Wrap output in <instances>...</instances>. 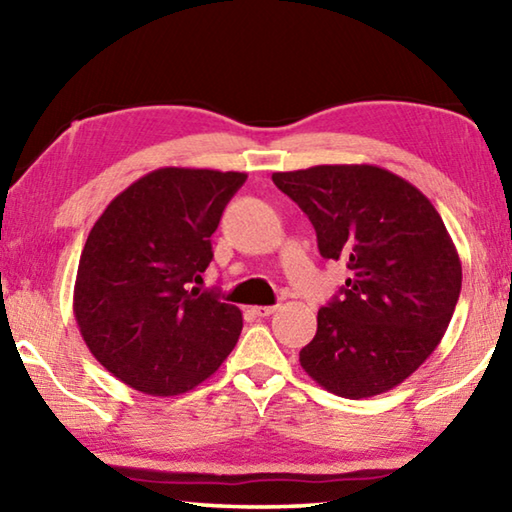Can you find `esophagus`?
I'll return each instance as SVG.
<instances>
[{
    "label": "esophagus",
    "instance_id": "obj_1",
    "mask_svg": "<svg viewBox=\"0 0 512 512\" xmlns=\"http://www.w3.org/2000/svg\"><path fill=\"white\" fill-rule=\"evenodd\" d=\"M253 311H255V314H257L259 318H264V316H271V314H275V311H277V305H264V307H255Z\"/></svg>",
    "mask_w": 512,
    "mask_h": 512
}]
</instances>
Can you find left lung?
I'll list each match as a JSON object with an SVG mask.
<instances>
[{"label":"left lung","mask_w":512,"mask_h":512,"mask_svg":"<svg viewBox=\"0 0 512 512\" xmlns=\"http://www.w3.org/2000/svg\"><path fill=\"white\" fill-rule=\"evenodd\" d=\"M273 183L309 216L320 255L350 268L300 366L348 400L391 391L436 350L461 293L443 219L418 187L372 164L277 171Z\"/></svg>","instance_id":"left-lung-1"}]
</instances>
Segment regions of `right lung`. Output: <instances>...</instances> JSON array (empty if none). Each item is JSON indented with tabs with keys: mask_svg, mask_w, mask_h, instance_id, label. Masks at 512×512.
<instances>
[{
	"mask_svg": "<svg viewBox=\"0 0 512 512\" xmlns=\"http://www.w3.org/2000/svg\"><path fill=\"white\" fill-rule=\"evenodd\" d=\"M246 178L239 171L155 169L112 198L90 230L74 316L101 366L135 391H192L237 345L241 311L192 282L210 266V237Z\"/></svg>",
	"mask_w": 512,
	"mask_h": 512,
	"instance_id": "add662e5",
	"label": "right lung"
}]
</instances>
